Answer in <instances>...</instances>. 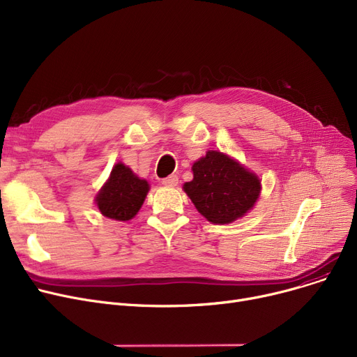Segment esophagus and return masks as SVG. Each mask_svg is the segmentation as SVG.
<instances>
[{
	"label": "esophagus",
	"mask_w": 357,
	"mask_h": 357,
	"mask_svg": "<svg viewBox=\"0 0 357 357\" xmlns=\"http://www.w3.org/2000/svg\"><path fill=\"white\" fill-rule=\"evenodd\" d=\"M162 183L165 186H175L178 183V176L176 175H169V176L162 179Z\"/></svg>",
	"instance_id": "obj_1"
}]
</instances>
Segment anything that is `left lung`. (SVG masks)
I'll list each match as a JSON object with an SVG mask.
<instances>
[{"label":"left lung","instance_id":"left-lung-1","mask_svg":"<svg viewBox=\"0 0 357 357\" xmlns=\"http://www.w3.org/2000/svg\"><path fill=\"white\" fill-rule=\"evenodd\" d=\"M194 179L183 183V191L195 208L213 224H230L249 213L260 195L256 174L236 159L217 150L192 165Z\"/></svg>","mask_w":357,"mask_h":357}]
</instances>
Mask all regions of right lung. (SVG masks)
Returning a JSON list of instances; mask_svg holds the SVG:
<instances>
[{
	"label": "right lung",
	"instance_id": "1",
	"mask_svg": "<svg viewBox=\"0 0 357 357\" xmlns=\"http://www.w3.org/2000/svg\"><path fill=\"white\" fill-rule=\"evenodd\" d=\"M150 190L147 181L140 179L128 166L119 162L96 197V204L104 217L117 221L133 218Z\"/></svg>",
	"mask_w": 357,
	"mask_h": 357
}]
</instances>
